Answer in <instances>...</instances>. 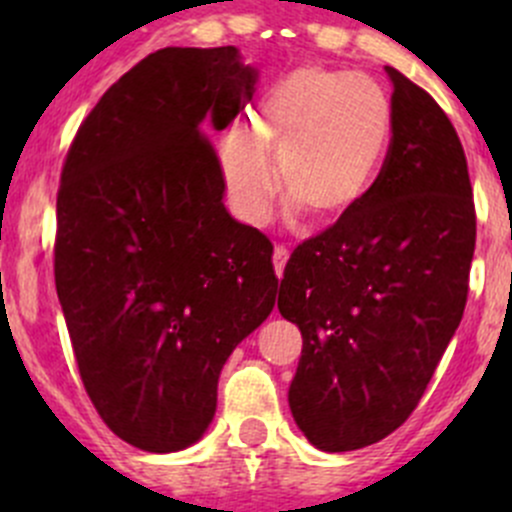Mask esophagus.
<instances>
[{"label":"esophagus","mask_w":512,"mask_h":512,"mask_svg":"<svg viewBox=\"0 0 512 512\" xmlns=\"http://www.w3.org/2000/svg\"><path fill=\"white\" fill-rule=\"evenodd\" d=\"M289 260V250L285 245H275V255H272V262H275V272L277 277H282V272H285V265Z\"/></svg>","instance_id":"esophagus-1"}]
</instances>
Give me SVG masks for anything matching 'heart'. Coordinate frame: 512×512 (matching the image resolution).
Returning <instances> with one entry per match:
<instances>
[{"instance_id":"b5f03b06","label":"heart","mask_w":512,"mask_h":512,"mask_svg":"<svg viewBox=\"0 0 512 512\" xmlns=\"http://www.w3.org/2000/svg\"><path fill=\"white\" fill-rule=\"evenodd\" d=\"M391 121L389 96L371 76L294 69L265 91L250 128H230L220 141V173L232 205L252 225L270 218L277 186L266 154L275 152L289 208L317 220L342 218L369 193L389 148Z\"/></svg>"}]
</instances>
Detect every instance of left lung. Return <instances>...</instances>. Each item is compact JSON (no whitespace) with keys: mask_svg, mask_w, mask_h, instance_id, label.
Listing matches in <instances>:
<instances>
[{"mask_svg":"<svg viewBox=\"0 0 512 512\" xmlns=\"http://www.w3.org/2000/svg\"><path fill=\"white\" fill-rule=\"evenodd\" d=\"M391 79V146L359 205L289 257L280 314L302 332L289 409L319 451L371 446L421 401L461 324L476 208L466 153L436 101Z\"/></svg>","mask_w":512,"mask_h":512,"instance_id":"1","label":"left lung"}]
</instances>
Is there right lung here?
Instances as JSON below:
<instances>
[{
	"mask_svg": "<svg viewBox=\"0 0 512 512\" xmlns=\"http://www.w3.org/2000/svg\"><path fill=\"white\" fill-rule=\"evenodd\" d=\"M235 46H168L86 116L61 170L54 277L86 394L131 446L208 431L232 349L275 307L272 245L227 213L205 138L255 94Z\"/></svg>",
	"mask_w": 512,
	"mask_h": 512,
	"instance_id": "add662e5",
	"label": "right lung"
}]
</instances>
